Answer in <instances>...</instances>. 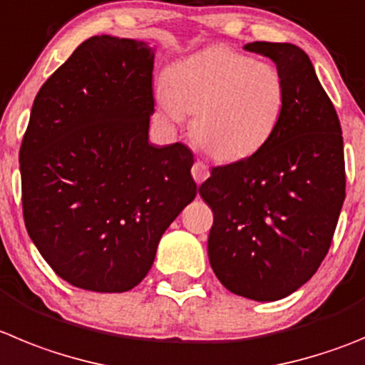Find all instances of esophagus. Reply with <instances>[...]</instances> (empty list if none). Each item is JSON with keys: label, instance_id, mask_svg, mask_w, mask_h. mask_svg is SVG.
<instances>
[{"label": "esophagus", "instance_id": "1", "mask_svg": "<svg viewBox=\"0 0 365 365\" xmlns=\"http://www.w3.org/2000/svg\"><path fill=\"white\" fill-rule=\"evenodd\" d=\"M192 175H193V179H195L197 185H202V182H205V180L210 177L208 165H205L202 160H197L192 168Z\"/></svg>", "mask_w": 365, "mask_h": 365}]
</instances>
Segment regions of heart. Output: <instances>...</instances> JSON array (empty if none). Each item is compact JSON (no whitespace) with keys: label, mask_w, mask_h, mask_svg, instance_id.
<instances>
[{"label":"heart","mask_w":365,"mask_h":365,"mask_svg":"<svg viewBox=\"0 0 365 365\" xmlns=\"http://www.w3.org/2000/svg\"><path fill=\"white\" fill-rule=\"evenodd\" d=\"M287 85L277 66L213 45L175 63L155 92L170 126L195 115L192 133L212 159L237 163L259 153L282 123Z\"/></svg>","instance_id":"b5f03b06"}]
</instances>
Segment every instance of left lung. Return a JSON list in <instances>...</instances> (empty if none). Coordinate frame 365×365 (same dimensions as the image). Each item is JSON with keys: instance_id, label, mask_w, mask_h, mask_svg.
I'll return each mask as SVG.
<instances>
[{"instance_id": "8db88e82", "label": "left lung", "mask_w": 365, "mask_h": 365, "mask_svg": "<svg viewBox=\"0 0 365 365\" xmlns=\"http://www.w3.org/2000/svg\"><path fill=\"white\" fill-rule=\"evenodd\" d=\"M287 85L282 123L250 159L212 170L199 188L213 212L208 257L226 289L257 302L292 295L327 255L346 197L344 141L313 63L292 43L255 41Z\"/></svg>"}]
</instances>
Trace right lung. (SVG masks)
Here are the masks:
<instances>
[{"instance_id":"right-lung-1","label":"right lung","mask_w":365,"mask_h":365,"mask_svg":"<svg viewBox=\"0 0 365 365\" xmlns=\"http://www.w3.org/2000/svg\"><path fill=\"white\" fill-rule=\"evenodd\" d=\"M155 50L93 36L39 88L19 150L30 239L63 280L123 293L141 282L197 195L193 153L150 143Z\"/></svg>"}]
</instances>
